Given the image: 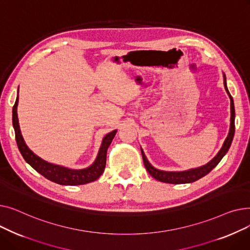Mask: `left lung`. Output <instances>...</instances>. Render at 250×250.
Instances as JSON below:
<instances>
[{
  "instance_id": "1",
  "label": "left lung",
  "mask_w": 250,
  "mask_h": 250,
  "mask_svg": "<svg viewBox=\"0 0 250 250\" xmlns=\"http://www.w3.org/2000/svg\"><path fill=\"white\" fill-rule=\"evenodd\" d=\"M223 77H224V87L227 92V94L230 98V106H231V118H230V128H229V134L223 144V146L221 150L218 152V154L214 157V158L207 163L206 165H203L198 168H192L188 170H185V171H164V170H160L155 168L147 159V157L144 153L143 149L141 148L142 152V157H143V161L144 165H145L147 171L150 173L152 177L155 179L159 180L161 182L165 183H172V185H180V183H190L193 181H196L198 179L204 177L207 175L208 172H211L212 170L219 164V162L222 160L223 157L226 155L228 152L235 133V108H234V101L229 93V90L227 88V83H226V76L223 73Z\"/></svg>"
}]
</instances>
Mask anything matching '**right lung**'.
<instances>
[{"label": "right lung", "mask_w": 250, "mask_h": 250, "mask_svg": "<svg viewBox=\"0 0 250 250\" xmlns=\"http://www.w3.org/2000/svg\"><path fill=\"white\" fill-rule=\"evenodd\" d=\"M18 100H19V87H18V95H17L14 106H13V127L15 129V137H16L18 149L26 162H27L32 168H34L38 173H41L48 180L56 182L58 185H62V186L86 185V183L94 181L100 177V175L104 171L105 164H106L107 149L111 144L117 132V129H114L112 132L104 136L96 159L90 166L83 169H72L69 167L50 163L43 160L39 156H37L32 150L29 149L27 145H26V143L21 134V129H20L19 121H18V114H17Z\"/></svg>", "instance_id": "add662e5"}]
</instances>
